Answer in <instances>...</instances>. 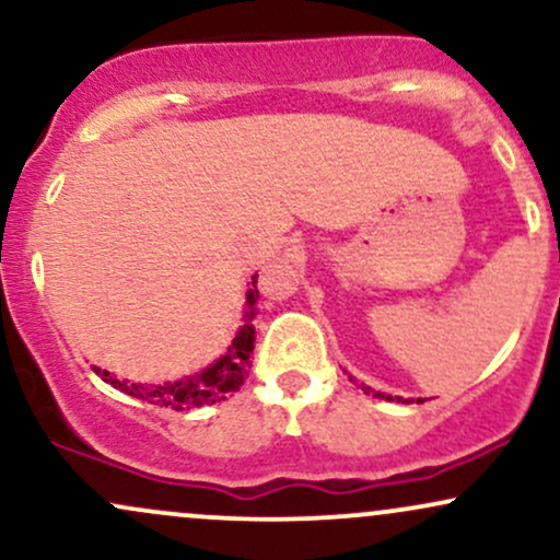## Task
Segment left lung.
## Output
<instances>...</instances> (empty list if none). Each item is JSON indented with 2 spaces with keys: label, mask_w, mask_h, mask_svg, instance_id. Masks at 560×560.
Masks as SVG:
<instances>
[{
  "label": "left lung",
  "mask_w": 560,
  "mask_h": 560,
  "mask_svg": "<svg viewBox=\"0 0 560 560\" xmlns=\"http://www.w3.org/2000/svg\"><path fill=\"white\" fill-rule=\"evenodd\" d=\"M361 389L363 392H371V387H365V384H361ZM374 397H382V400H397V402H405V405H410L413 400H405V397H392V395H384V392H376ZM421 402V400H419Z\"/></svg>",
  "instance_id": "8db88e82"
}]
</instances>
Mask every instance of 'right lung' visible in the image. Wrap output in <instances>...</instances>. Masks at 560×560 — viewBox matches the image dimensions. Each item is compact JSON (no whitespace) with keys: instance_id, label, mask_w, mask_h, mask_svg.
Here are the masks:
<instances>
[{"instance_id":"add662e5","label":"right lung","mask_w":560,"mask_h":560,"mask_svg":"<svg viewBox=\"0 0 560 560\" xmlns=\"http://www.w3.org/2000/svg\"><path fill=\"white\" fill-rule=\"evenodd\" d=\"M258 273L253 276V289L247 292V302H244V316L242 326L236 331V337L231 339L229 350L221 358H215L208 369H202L199 374L184 376L178 382H163V384H141V382H128V378L113 376L110 371L96 369V376H102V382H107L110 387L126 392V395L139 397L158 408H173V410H191L202 408V405H213L226 400V397L240 392L244 384V376L249 374V355L255 350V326L253 318L258 316Z\"/></svg>"}]
</instances>
